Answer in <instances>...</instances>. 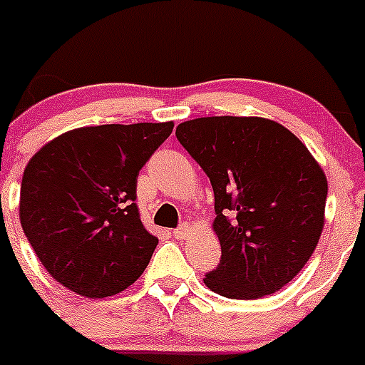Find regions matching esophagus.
I'll list each match as a JSON object with an SVG mask.
<instances>
[{"label":"esophagus","instance_id":"34e87169","mask_svg":"<svg viewBox=\"0 0 365 365\" xmlns=\"http://www.w3.org/2000/svg\"><path fill=\"white\" fill-rule=\"evenodd\" d=\"M188 233H190V224L188 222H180L179 228L173 230V235H175V239H179V240L186 239V237H188Z\"/></svg>","mask_w":365,"mask_h":365}]
</instances>
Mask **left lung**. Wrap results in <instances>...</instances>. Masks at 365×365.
Listing matches in <instances>:
<instances>
[{"label": "left lung", "instance_id": "8db88e82", "mask_svg": "<svg viewBox=\"0 0 365 365\" xmlns=\"http://www.w3.org/2000/svg\"><path fill=\"white\" fill-rule=\"evenodd\" d=\"M179 143L215 195L220 262L205 284L253 300L292 282L324 228L327 179L299 137L264 117H199L180 123Z\"/></svg>", "mask_w": 365, "mask_h": 365}]
</instances>
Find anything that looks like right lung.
<instances>
[{
  "instance_id": "add662e5",
  "label": "right lung",
  "mask_w": 365,
  "mask_h": 365,
  "mask_svg": "<svg viewBox=\"0 0 365 365\" xmlns=\"http://www.w3.org/2000/svg\"><path fill=\"white\" fill-rule=\"evenodd\" d=\"M173 123L76 128L26 165L19 219L46 272L90 299L132 286L148 266L155 235L143 226L137 175Z\"/></svg>"
}]
</instances>
